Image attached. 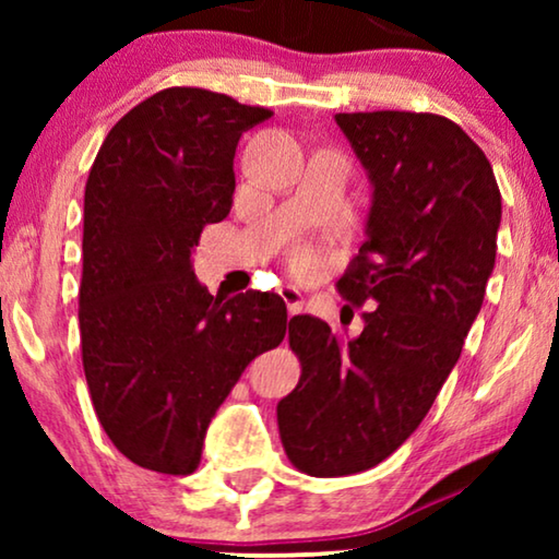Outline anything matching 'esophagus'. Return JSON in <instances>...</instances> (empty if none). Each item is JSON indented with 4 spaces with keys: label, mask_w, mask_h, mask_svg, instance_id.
<instances>
[{
    "label": "esophagus",
    "mask_w": 559,
    "mask_h": 559,
    "mask_svg": "<svg viewBox=\"0 0 559 559\" xmlns=\"http://www.w3.org/2000/svg\"><path fill=\"white\" fill-rule=\"evenodd\" d=\"M280 297L282 300H285V305H287V312L289 316H297V312L302 310V295H300V289H295V287H280Z\"/></svg>",
    "instance_id": "obj_1"
}]
</instances>
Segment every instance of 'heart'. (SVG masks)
<instances>
[{"label": "heart", "mask_w": 559, "mask_h": 559, "mask_svg": "<svg viewBox=\"0 0 559 559\" xmlns=\"http://www.w3.org/2000/svg\"><path fill=\"white\" fill-rule=\"evenodd\" d=\"M289 266H293V272L300 274V277H316V274L323 270V254H320L316 247L302 243V247H295L289 251Z\"/></svg>", "instance_id": "heart-1"}]
</instances>
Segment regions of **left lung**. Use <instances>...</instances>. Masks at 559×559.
<instances>
[{"label": "left lung", "mask_w": 559, "mask_h": 559, "mask_svg": "<svg viewBox=\"0 0 559 559\" xmlns=\"http://www.w3.org/2000/svg\"><path fill=\"white\" fill-rule=\"evenodd\" d=\"M369 170L366 241L338 280L358 338L289 320L300 381L277 404L289 463L308 476L369 471L417 430L461 358L496 262L501 193L484 150L427 111L335 114Z\"/></svg>", "instance_id": "8db88e82"}]
</instances>
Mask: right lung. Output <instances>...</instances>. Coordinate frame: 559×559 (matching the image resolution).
<instances>
[{"label":"right lung","instance_id":"right-lung-1","mask_svg":"<svg viewBox=\"0 0 559 559\" xmlns=\"http://www.w3.org/2000/svg\"><path fill=\"white\" fill-rule=\"evenodd\" d=\"M216 91L173 86L127 111L98 150L83 198L81 358L91 402L121 455L188 476L251 358L287 333L285 300H218L190 254L228 216L241 132L270 119Z\"/></svg>","mask_w":559,"mask_h":559}]
</instances>
